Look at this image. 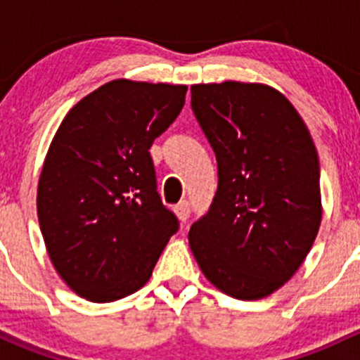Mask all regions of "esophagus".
Listing matches in <instances>:
<instances>
[{
	"label": "esophagus",
	"mask_w": 360,
	"mask_h": 360,
	"mask_svg": "<svg viewBox=\"0 0 360 360\" xmlns=\"http://www.w3.org/2000/svg\"><path fill=\"white\" fill-rule=\"evenodd\" d=\"M176 214H177V217H179L181 221H183V223H186V219L188 217H190V202L188 200H181L179 203H177L176 205Z\"/></svg>",
	"instance_id": "1"
}]
</instances>
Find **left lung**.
<instances>
[{
    "label": "left lung",
    "instance_id": "8db88e82",
    "mask_svg": "<svg viewBox=\"0 0 360 360\" xmlns=\"http://www.w3.org/2000/svg\"><path fill=\"white\" fill-rule=\"evenodd\" d=\"M191 110L217 160V190L188 240L219 291L261 300L310 252L322 219L315 144L294 106L261 83H200Z\"/></svg>",
    "mask_w": 360,
    "mask_h": 360
}]
</instances>
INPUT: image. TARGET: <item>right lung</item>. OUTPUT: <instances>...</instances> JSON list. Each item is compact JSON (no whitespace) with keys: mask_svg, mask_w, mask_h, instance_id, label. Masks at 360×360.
<instances>
[{"mask_svg":"<svg viewBox=\"0 0 360 360\" xmlns=\"http://www.w3.org/2000/svg\"><path fill=\"white\" fill-rule=\"evenodd\" d=\"M186 85L112 79L60 123L38 183V219L57 274L110 303L150 281L179 230L162 203L150 148L184 106Z\"/></svg>","mask_w":360,"mask_h":360,"instance_id":"obj_1","label":"right lung"}]
</instances>
